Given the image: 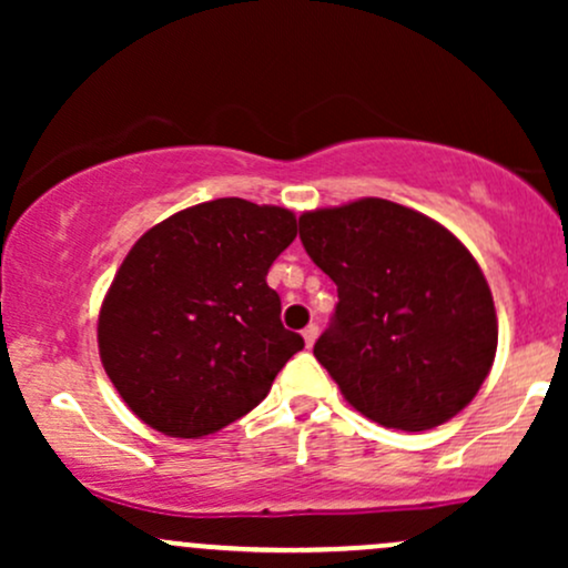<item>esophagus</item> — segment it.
Segmentation results:
<instances>
[{
	"instance_id": "34e87169",
	"label": "esophagus",
	"mask_w": 568,
	"mask_h": 568,
	"mask_svg": "<svg viewBox=\"0 0 568 568\" xmlns=\"http://www.w3.org/2000/svg\"><path fill=\"white\" fill-rule=\"evenodd\" d=\"M317 334H321V328H317L315 323L306 325V328H304V344H306V347H312V344L317 342Z\"/></svg>"
}]
</instances>
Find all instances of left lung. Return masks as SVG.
Returning a JSON list of instances; mask_svg holds the SVG:
<instances>
[{
  "label": "left lung",
  "instance_id": "8db88e82",
  "mask_svg": "<svg viewBox=\"0 0 568 568\" xmlns=\"http://www.w3.org/2000/svg\"><path fill=\"white\" fill-rule=\"evenodd\" d=\"M298 237L336 283L315 357L371 422L422 433L473 400L497 355L480 266L438 221L366 197L304 213Z\"/></svg>",
  "mask_w": 568,
  "mask_h": 568
}]
</instances>
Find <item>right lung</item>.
Returning <instances> with one entry per match:
<instances>
[{
  "instance_id": "obj_1",
  "label": "right lung",
  "mask_w": 568,
  "mask_h": 568,
  "mask_svg": "<svg viewBox=\"0 0 568 568\" xmlns=\"http://www.w3.org/2000/svg\"><path fill=\"white\" fill-rule=\"evenodd\" d=\"M296 237L285 207L221 197L130 247L98 315V349L130 410L171 438H202L270 393L304 338L280 323L266 272Z\"/></svg>"
}]
</instances>
